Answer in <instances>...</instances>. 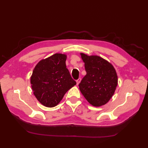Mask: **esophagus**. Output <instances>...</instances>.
Returning <instances> with one entry per match:
<instances>
[{
	"mask_svg": "<svg viewBox=\"0 0 148 148\" xmlns=\"http://www.w3.org/2000/svg\"><path fill=\"white\" fill-rule=\"evenodd\" d=\"M80 81H81V78H79V79H77L76 80L77 85H78V84H79V83H80Z\"/></svg>",
	"mask_w": 148,
	"mask_h": 148,
	"instance_id": "esophagus-1",
	"label": "esophagus"
}]
</instances>
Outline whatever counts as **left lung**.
<instances>
[{
  "mask_svg": "<svg viewBox=\"0 0 148 148\" xmlns=\"http://www.w3.org/2000/svg\"><path fill=\"white\" fill-rule=\"evenodd\" d=\"M86 74L79 84L84 98L95 107L105 105L112 98L118 85V76L112 65L97 55L81 53Z\"/></svg>",
  "mask_w": 148,
  "mask_h": 148,
  "instance_id": "obj_1",
  "label": "left lung"
}]
</instances>
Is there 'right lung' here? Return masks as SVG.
<instances>
[{"label":"right lung","instance_id":"obj_1","mask_svg":"<svg viewBox=\"0 0 148 148\" xmlns=\"http://www.w3.org/2000/svg\"><path fill=\"white\" fill-rule=\"evenodd\" d=\"M66 55L55 53L39 61L33 71L30 83L34 95L48 108L57 106L65 93L76 84L66 67Z\"/></svg>","mask_w":148,"mask_h":148}]
</instances>
